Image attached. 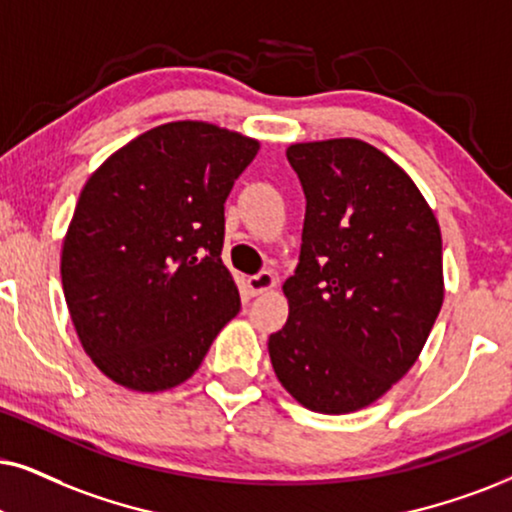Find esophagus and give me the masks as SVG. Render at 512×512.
Returning a JSON list of instances; mask_svg holds the SVG:
<instances>
[{
	"mask_svg": "<svg viewBox=\"0 0 512 512\" xmlns=\"http://www.w3.org/2000/svg\"><path fill=\"white\" fill-rule=\"evenodd\" d=\"M271 288H276V276L271 271H260V274L248 278V290L250 295H262L269 293Z\"/></svg>",
	"mask_w": 512,
	"mask_h": 512,
	"instance_id": "1",
	"label": "esophagus"
}]
</instances>
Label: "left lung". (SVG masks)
Segmentation results:
<instances>
[{"instance_id": "left-lung-1", "label": "left lung", "mask_w": 512, "mask_h": 512, "mask_svg": "<svg viewBox=\"0 0 512 512\" xmlns=\"http://www.w3.org/2000/svg\"><path fill=\"white\" fill-rule=\"evenodd\" d=\"M286 155L307 212L269 359L304 409L340 416L378 401L423 352L444 302L442 231L409 174L366 141H302Z\"/></svg>"}]
</instances>
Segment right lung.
Wrapping results in <instances>:
<instances>
[{"label":"right lung","mask_w":512,"mask_h":512,"mask_svg":"<svg viewBox=\"0 0 512 512\" xmlns=\"http://www.w3.org/2000/svg\"><path fill=\"white\" fill-rule=\"evenodd\" d=\"M260 141L203 120L139 134L92 172L61 250L70 319L127 390L191 378L241 309L222 262L224 203Z\"/></svg>","instance_id":"1"}]
</instances>
